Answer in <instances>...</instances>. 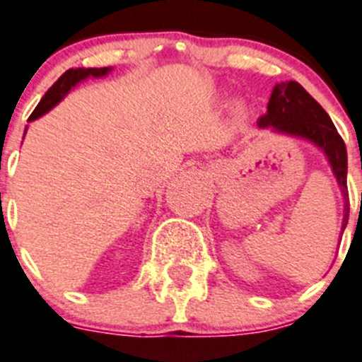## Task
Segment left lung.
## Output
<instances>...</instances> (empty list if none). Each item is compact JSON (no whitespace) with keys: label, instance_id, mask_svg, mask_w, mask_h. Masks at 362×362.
I'll list each match as a JSON object with an SVG mask.
<instances>
[{"label":"left lung","instance_id":"1","mask_svg":"<svg viewBox=\"0 0 362 362\" xmlns=\"http://www.w3.org/2000/svg\"><path fill=\"white\" fill-rule=\"evenodd\" d=\"M257 126L272 127L274 132L305 139L325 153L345 199V215L341 223V230H345L350 213L346 190V147L325 110L316 103L315 98H311V94L305 92L300 83L282 81L272 90L268 110L263 117H259Z\"/></svg>","mask_w":362,"mask_h":362}]
</instances>
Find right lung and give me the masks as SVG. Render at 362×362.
I'll return each mask as SVG.
<instances>
[{
	"mask_svg": "<svg viewBox=\"0 0 362 362\" xmlns=\"http://www.w3.org/2000/svg\"><path fill=\"white\" fill-rule=\"evenodd\" d=\"M110 71H112L110 67L69 69V71H65L64 74H62L60 78L54 81L53 87H51L49 90L46 92V95L40 99V103L37 105V108L33 110V113L30 115L28 120H35V119H39V117H42L44 113L49 112V110L53 108V106H57L58 103H60L62 99L67 95V92L71 90V88L74 87L76 83H80L81 80H85V78H88V76H94V78H101V76L108 74ZM24 133H26V132H24Z\"/></svg>",
	"mask_w": 362,
	"mask_h": 362,
	"instance_id": "right-lung-1",
	"label": "right lung"
}]
</instances>
